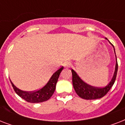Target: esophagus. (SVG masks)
I'll use <instances>...</instances> for the list:
<instances>
[{"instance_id": "1", "label": "esophagus", "mask_w": 125, "mask_h": 125, "mask_svg": "<svg viewBox=\"0 0 125 125\" xmlns=\"http://www.w3.org/2000/svg\"><path fill=\"white\" fill-rule=\"evenodd\" d=\"M71 65V63L69 62H66L63 63V66H64V67H69Z\"/></svg>"}]
</instances>
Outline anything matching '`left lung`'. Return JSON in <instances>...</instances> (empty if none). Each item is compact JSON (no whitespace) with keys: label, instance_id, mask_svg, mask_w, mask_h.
<instances>
[{"label":"left lung","instance_id":"1","mask_svg":"<svg viewBox=\"0 0 125 125\" xmlns=\"http://www.w3.org/2000/svg\"><path fill=\"white\" fill-rule=\"evenodd\" d=\"M110 43L111 44V43ZM112 46L114 47L113 45ZM114 51L115 56V62H116L115 63V67L114 73V75H113L112 78L110 82L105 87H95L87 84L85 82H83L82 78L78 76V74L73 69H71L73 76V85L74 91L76 94L82 99H86V100H94V99H101L104 97L111 89V87H112V85H114L115 82V78H116L117 73V69H118V65H117V57L115 55L114 47Z\"/></svg>","mask_w":125,"mask_h":125}]
</instances>
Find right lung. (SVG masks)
Here are the masks:
<instances>
[{
  "label": "right lung",
  "instance_id": "add662e5",
  "mask_svg": "<svg viewBox=\"0 0 125 125\" xmlns=\"http://www.w3.org/2000/svg\"><path fill=\"white\" fill-rule=\"evenodd\" d=\"M63 67H62L59 69H58L54 73H53L48 82L41 89L36 91H29L28 92V91H22L17 88L11 80L10 82L15 93L22 99L28 103H42V102L49 100L52 96L55 89H56V83L58 82V79L60 74L63 70Z\"/></svg>",
  "mask_w": 125,
  "mask_h": 125
}]
</instances>
